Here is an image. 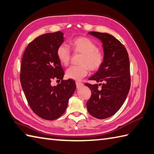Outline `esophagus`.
Returning <instances> with one entry per match:
<instances>
[{"label": "esophagus", "instance_id": "1", "mask_svg": "<svg viewBox=\"0 0 154 154\" xmlns=\"http://www.w3.org/2000/svg\"><path fill=\"white\" fill-rule=\"evenodd\" d=\"M76 87L77 88H80L84 86V84L82 83L81 82H76Z\"/></svg>", "mask_w": 154, "mask_h": 154}]
</instances>
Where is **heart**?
Here are the masks:
<instances>
[{
  "label": "heart",
  "instance_id": "heart-1",
  "mask_svg": "<svg viewBox=\"0 0 154 154\" xmlns=\"http://www.w3.org/2000/svg\"><path fill=\"white\" fill-rule=\"evenodd\" d=\"M70 45L74 51L83 54L80 59L79 66H72L69 67L66 74V76L75 80H80L88 73L89 69L96 71L101 67L103 62V54L98 49V47L92 40L87 37H78L70 42ZM56 55L64 66H67L70 60V50L68 47L62 44L60 45Z\"/></svg>",
  "mask_w": 154,
  "mask_h": 154
}]
</instances>
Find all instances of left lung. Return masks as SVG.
Instances as JSON below:
<instances>
[{
    "label": "left lung",
    "mask_w": 154,
    "mask_h": 154,
    "mask_svg": "<svg viewBox=\"0 0 154 154\" xmlns=\"http://www.w3.org/2000/svg\"><path fill=\"white\" fill-rule=\"evenodd\" d=\"M88 34L102 42L103 62L89 78L102 84H85L92 92L86 107L90 115L102 120L115 114L126 99L130 88V60L124 46L114 36L98 32ZM100 85L102 88L100 90Z\"/></svg>",
    "instance_id": "left-lung-1"
}]
</instances>
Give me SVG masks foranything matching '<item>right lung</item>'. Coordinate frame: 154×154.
<instances>
[{
  "label": "right lung",
  "mask_w": 154,
  "mask_h": 154,
  "mask_svg": "<svg viewBox=\"0 0 154 154\" xmlns=\"http://www.w3.org/2000/svg\"><path fill=\"white\" fill-rule=\"evenodd\" d=\"M64 41L60 31L42 34L29 43L22 58L20 78L25 96L32 111L47 120L64 114L76 88L72 79L51 85L53 79H63L64 72L56 51Z\"/></svg>",
  "instance_id": "1"
}]
</instances>
